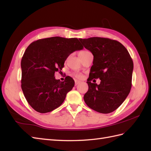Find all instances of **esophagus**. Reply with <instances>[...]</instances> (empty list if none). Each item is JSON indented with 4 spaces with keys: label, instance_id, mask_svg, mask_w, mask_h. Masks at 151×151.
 Returning a JSON list of instances; mask_svg holds the SVG:
<instances>
[{
    "label": "esophagus",
    "instance_id": "obj_1",
    "mask_svg": "<svg viewBox=\"0 0 151 151\" xmlns=\"http://www.w3.org/2000/svg\"><path fill=\"white\" fill-rule=\"evenodd\" d=\"M80 82H81V81H78V80H75V85H78Z\"/></svg>",
    "mask_w": 151,
    "mask_h": 151
}]
</instances>
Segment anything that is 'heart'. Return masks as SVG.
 <instances>
[{
	"mask_svg": "<svg viewBox=\"0 0 151 151\" xmlns=\"http://www.w3.org/2000/svg\"><path fill=\"white\" fill-rule=\"evenodd\" d=\"M88 52H89V51H87V50H83V51L79 52V56H81V55H85V53H88ZM73 75H74V76L76 77V78H78V79H81V78H82V77H83L81 73H75Z\"/></svg>",
	"mask_w": 151,
	"mask_h": 151,
	"instance_id": "obj_1",
	"label": "heart"
}]
</instances>
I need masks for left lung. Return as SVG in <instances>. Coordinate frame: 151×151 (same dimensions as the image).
Here are the masks:
<instances>
[{"label":"left lung","instance_id":"left-lung-1","mask_svg":"<svg viewBox=\"0 0 151 151\" xmlns=\"http://www.w3.org/2000/svg\"><path fill=\"white\" fill-rule=\"evenodd\" d=\"M79 40L94 56L85 102L97 112L106 114L114 111L131 90L134 63L130 55L124 46L115 40L100 37ZM93 78H100L101 83H92Z\"/></svg>","mask_w":151,"mask_h":151}]
</instances>
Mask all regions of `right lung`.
I'll list each match as a JSON object with an SVG mask.
<instances>
[{"mask_svg":"<svg viewBox=\"0 0 151 151\" xmlns=\"http://www.w3.org/2000/svg\"><path fill=\"white\" fill-rule=\"evenodd\" d=\"M83 48L78 38L59 36L40 39L28 46L21 62V88L36 111L50 112L63 103L75 82L70 76L60 81L55 73L62 70L70 54Z\"/></svg>","mask_w":151,"mask_h":151,"instance_id":"obj_1","label":"right lung"}]
</instances>
